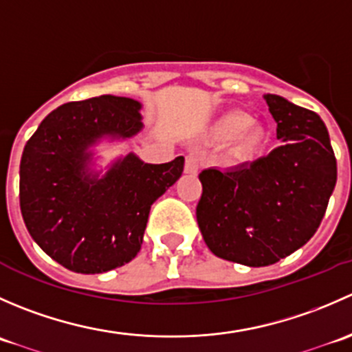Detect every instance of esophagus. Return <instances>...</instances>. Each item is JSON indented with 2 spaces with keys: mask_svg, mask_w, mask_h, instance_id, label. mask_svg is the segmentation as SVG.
<instances>
[{
  "mask_svg": "<svg viewBox=\"0 0 352 352\" xmlns=\"http://www.w3.org/2000/svg\"><path fill=\"white\" fill-rule=\"evenodd\" d=\"M186 173H190V175H196L199 170V160L196 155H187L186 156V166H184Z\"/></svg>",
  "mask_w": 352,
  "mask_h": 352,
  "instance_id": "34e87169",
  "label": "esophagus"
}]
</instances>
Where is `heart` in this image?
<instances>
[{
    "mask_svg": "<svg viewBox=\"0 0 352 352\" xmlns=\"http://www.w3.org/2000/svg\"><path fill=\"white\" fill-rule=\"evenodd\" d=\"M252 124H254V120L247 113H226L216 126L214 136L221 141L239 140V148H236L239 153L245 158H250V156L257 155L265 144L264 131L258 129V127L250 129Z\"/></svg>",
    "mask_w": 352,
    "mask_h": 352,
    "instance_id": "1",
    "label": "heart"
}]
</instances>
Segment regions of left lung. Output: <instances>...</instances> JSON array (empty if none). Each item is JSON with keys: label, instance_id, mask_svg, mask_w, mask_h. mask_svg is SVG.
<instances>
[{"label": "left lung", "instance_id": "obj_1", "mask_svg": "<svg viewBox=\"0 0 352 352\" xmlns=\"http://www.w3.org/2000/svg\"><path fill=\"white\" fill-rule=\"evenodd\" d=\"M281 146L228 170L199 173L197 225L209 250L264 267L303 247L320 226L337 180L324 120L279 95H264Z\"/></svg>", "mask_w": 352, "mask_h": 352}]
</instances>
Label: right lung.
Segmentation results:
<instances>
[{
  "instance_id": "add662e5",
  "label": "right lung",
  "mask_w": 352,
  "mask_h": 352,
  "mask_svg": "<svg viewBox=\"0 0 352 352\" xmlns=\"http://www.w3.org/2000/svg\"><path fill=\"white\" fill-rule=\"evenodd\" d=\"M141 104L126 97L67 102L52 110L25 144L20 209L35 243L81 274H100L133 261L151 204L184 172V156L162 165L136 155L117 160L98 179L88 170L100 138L126 140L143 129Z\"/></svg>"
}]
</instances>
